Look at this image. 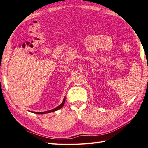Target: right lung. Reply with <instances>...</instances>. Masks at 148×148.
<instances>
[{
  "instance_id": "1",
  "label": "right lung",
  "mask_w": 148,
  "mask_h": 148,
  "mask_svg": "<svg viewBox=\"0 0 148 148\" xmlns=\"http://www.w3.org/2000/svg\"><path fill=\"white\" fill-rule=\"evenodd\" d=\"M65 99H66V97L64 96V99H63V102H62V103H61L60 105H59V106H58V107L55 108L54 109H53V110H49V111H44V112H35V111H33V113H36V114H45V113H48L54 112V111H57V110H60V109H61V108L62 107H63L64 104V103H65Z\"/></svg>"
}]
</instances>
